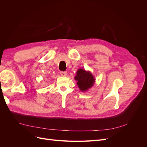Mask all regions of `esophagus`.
Masks as SVG:
<instances>
[{
	"label": "esophagus",
	"mask_w": 147,
	"mask_h": 147,
	"mask_svg": "<svg viewBox=\"0 0 147 147\" xmlns=\"http://www.w3.org/2000/svg\"><path fill=\"white\" fill-rule=\"evenodd\" d=\"M60 74H61V76L65 77L66 75H67V72H61Z\"/></svg>",
	"instance_id": "1"
}]
</instances>
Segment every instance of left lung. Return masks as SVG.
<instances>
[{"mask_svg": "<svg viewBox=\"0 0 147 147\" xmlns=\"http://www.w3.org/2000/svg\"><path fill=\"white\" fill-rule=\"evenodd\" d=\"M74 79L77 81V85L82 92H86L90 89L94 85L96 80L90 71H86L82 68L77 70Z\"/></svg>", "mask_w": 147, "mask_h": 147, "instance_id": "8db88e82", "label": "left lung"}]
</instances>
